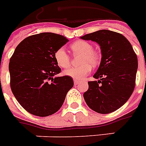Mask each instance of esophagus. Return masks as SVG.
I'll list each match as a JSON object with an SVG mask.
<instances>
[{"mask_svg":"<svg viewBox=\"0 0 146 146\" xmlns=\"http://www.w3.org/2000/svg\"><path fill=\"white\" fill-rule=\"evenodd\" d=\"M73 83H74V85H75V86H76V85H77V84L80 83V80H73Z\"/></svg>","mask_w":146,"mask_h":146,"instance_id":"obj_1","label":"esophagus"}]
</instances>
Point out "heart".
<instances>
[{
	"mask_svg": "<svg viewBox=\"0 0 146 146\" xmlns=\"http://www.w3.org/2000/svg\"><path fill=\"white\" fill-rule=\"evenodd\" d=\"M70 48L76 54H80L79 67H70L63 71L65 76L79 80L85 78L90 73L91 66L95 67L99 62V56L97 52L93 51V46L86 41L79 40L73 42ZM54 59L56 64L61 68H67L70 64V57L63 48H59L54 53Z\"/></svg>",
	"mask_w": 146,
	"mask_h": 146,
	"instance_id": "heart-1",
	"label": "heart"
}]
</instances>
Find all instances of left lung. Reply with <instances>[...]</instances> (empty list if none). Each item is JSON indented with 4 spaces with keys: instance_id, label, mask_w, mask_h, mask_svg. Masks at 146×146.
<instances>
[{
    "instance_id": "left-lung-1",
    "label": "left lung",
    "mask_w": 146,
    "mask_h": 146,
    "mask_svg": "<svg viewBox=\"0 0 146 146\" xmlns=\"http://www.w3.org/2000/svg\"><path fill=\"white\" fill-rule=\"evenodd\" d=\"M100 46L101 61L89 88L84 94L90 108L100 114H109L124 105L135 86L138 59L133 48L123 35L110 30H99L81 36Z\"/></svg>"
}]
</instances>
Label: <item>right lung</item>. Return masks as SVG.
<instances>
[{"label":"right lung","instance_id":"add662e5","mask_svg":"<svg viewBox=\"0 0 146 146\" xmlns=\"http://www.w3.org/2000/svg\"><path fill=\"white\" fill-rule=\"evenodd\" d=\"M68 41L52 32L31 35L18 44L10 59L11 89L30 114L46 117L56 113L73 87V78L55 76L61 69L54 53Z\"/></svg>","mask_w":146,"mask_h":146}]
</instances>
